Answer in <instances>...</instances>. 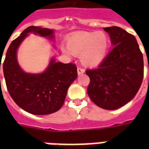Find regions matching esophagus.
<instances>
[{
    "label": "esophagus",
    "instance_id": "34e87169",
    "mask_svg": "<svg viewBox=\"0 0 149 149\" xmlns=\"http://www.w3.org/2000/svg\"><path fill=\"white\" fill-rule=\"evenodd\" d=\"M77 72H78V75L84 74V72H85V70L81 67H78L77 68Z\"/></svg>",
    "mask_w": 149,
    "mask_h": 149
}]
</instances>
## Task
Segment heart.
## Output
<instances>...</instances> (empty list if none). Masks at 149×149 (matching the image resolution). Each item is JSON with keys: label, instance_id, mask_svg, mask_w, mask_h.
<instances>
[{"label": "heart", "instance_id": "b5f03b06", "mask_svg": "<svg viewBox=\"0 0 149 149\" xmlns=\"http://www.w3.org/2000/svg\"><path fill=\"white\" fill-rule=\"evenodd\" d=\"M111 41L102 31H85L72 36L67 40V49L63 47L64 53L80 54V62L85 66L93 67L105 59Z\"/></svg>", "mask_w": 149, "mask_h": 149}]
</instances>
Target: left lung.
<instances>
[{
	"label": "left lung",
	"instance_id": "8db88e82",
	"mask_svg": "<svg viewBox=\"0 0 149 149\" xmlns=\"http://www.w3.org/2000/svg\"><path fill=\"white\" fill-rule=\"evenodd\" d=\"M104 30L113 49L97 68L86 71L91 79L87 93L100 107L116 110L138 93L144 76L143 56L133 35L117 26Z\"/></svg>",
	"mask_w": 149,
	"mask_h": 149
}]
</instances>
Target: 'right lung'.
I'll return each instance as SVG.
<instances>
[{"label": "right lung", "instance_id": "obj_1", "mask_svg": "<svg viewBox=\"0 0 149 149\" xmlns=\"http://www.w3.org/2000/svg\"><path fill=\"white\" fill-rule=\"evenodd\" d=\"M29 33L54 38V30L30 26L10 43L3 63L6 86L17 105L36 115H45L58 111L64 104L70 86L77 79V66L57 62L52 58L42 73H29L20 67L17 50ZM1 70V65H0Z\"/></svg>", "mask_w": 149, "mask_h": 149}]
</instances>
